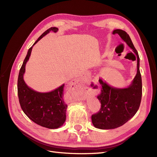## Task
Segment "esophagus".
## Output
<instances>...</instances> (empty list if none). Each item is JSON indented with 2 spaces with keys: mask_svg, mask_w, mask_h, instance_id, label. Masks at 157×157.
Instances as JSON below:
<instances>
[{
  "mask_svg": "<svg viewBox=\"0 0 157 157\" xmlns=\"http://www.w3.org/2000/svg\"><path fill=\"white\" fill-rule=\"evenodd\" d=\"M73 84V88L76 89L78 91L83 92L84 94V96H88V92L86 90V80L82 78H76Z\"/></svg>",
  "mask_w": 157,
  "mask_h": 157,
  "instance_id": "34e87169",
  "label": "esophagus"
}]
</instances>
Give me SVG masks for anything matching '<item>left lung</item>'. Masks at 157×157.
Returning a JSON list of instances; mask_svg holds the SVG:
<instances>
[{
    "label": "left lung",
    "instance_id": "obj_1",
    "mask_svg": "<svg viewBox=\"0 0 157 157\" xmlns=\"http://www.w3.org/2000/svg\"><path fill=\"white\" fill-rule=\"evenodd\" d=\"M133 50L137 57V74L132 84L126 88L109 86L101 78L99 79L101 93L97 96L101 102L99 111L92 115L93 125L99 129H114L124 124L135 115L139 109L142 96V82L140 71V58L130 36L121 29L114 30Z\"/></svg>",
    "mask_w": 157,
    "mask_h": 157
}]
</instances>
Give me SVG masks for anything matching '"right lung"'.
<instances>
[{"instance_id":"add662e5","label":"right lung","mask_w":157,"mask_h":157,"mask_svg":"<svg viewBox=\"0 0 157 157\" xmlns=\"http://www.w3.org/2000/svg\"><path fill=\"white\" fill-rule=\"evenodd\" d=\"M57 27H50L40 36L28 50L20 70L17 79V94L23 111L36 124L50 129L58 128L63 124L66 119L67 105L63 99L65 84L53 91L40 93L33 90L25 84L23 75L25 65L31 56L33 46L50 31L56 33Z\"/></svg>"}]
</instances>
